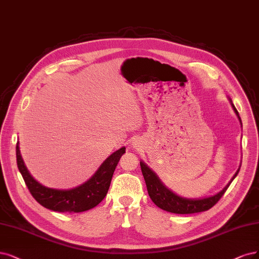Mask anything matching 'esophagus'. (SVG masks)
I'll use <instances>...</instances> for the list:
<instances>
[{
	"label": "esophagus",
	"instance_id": "obj_1",
	"mask_svg": "<svg viewBox=\"0 0 259 259\" xmlns=\"http://www.w3.org/2000/svg\"><path fill=\"white\" fill-rule=\"evenodd\" d=\"M133 147H138V142H133Z\"/></svg>",
	"mask_w": 259,
	"mask_h": 259
}]
</instances>
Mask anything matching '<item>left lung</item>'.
Here are the masks:
<instances>
[{"mask_svg":"<svg viewBox=\"0 0 259 259\" xmlns=\"http://www.w3.org/2000/svg\"><path fill=\"white\" fill-rule=\"evenodd\" d=\"M228 100L239 119L240 124H241L242 126V122H241V119H240V115L236 109V107L234 106L233 102H231L229 97ZM140 167L147 184V190H148L150 198L158 208L163 209L164 211H167V212L176 213V214H191V213L207 211L214 206V204L220 200L222 196L224 195L230 183L233 182V180L237 177L240 170V167H241V164H240L238 170L236 171L234 177L231 178L230 181L226 184L224 189L221 190L219 193L214 195L209 196V197H203V198L182 197V196L174 193L171 190H169L168 187L160 181L158 176L145 162H142V160H140Z\"/></svg>","mask_w":259,"mask_h":259,"instance_id":"left-lung-1","label":"left lung"}]
</instances>
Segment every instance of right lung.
Listing matches in <instances>:
<instances>
[{
	"instance_id": "add662e5",
	"label": "right lung",
	"mask_w": 259,
	"mask_h": 259,
	"mask_svg": "<svg viewBox=\"0 0 259 259\" xmlns=\"http://www.w3.org/2000/svg\"><path fill=\"white\" fill-rule=\"evenodd\" d=\"M124 153L125 147H122L107 157L88 181L73 189L59 190L45 186L34 179L24 165L20 153L19 141L16 146L18 169L35 200L49 210L69 213L90 210L105 198L109 190L115 167Z\"/></svg>"
}]
</instances>
